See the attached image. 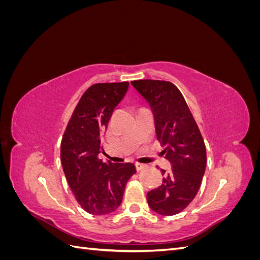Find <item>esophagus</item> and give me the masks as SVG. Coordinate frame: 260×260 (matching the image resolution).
I'll return each instance as SVG.
<instances>
[{
    "label": "esophagus",
    "instance_id": "obj_1",
    "mask_svg": "<svg viewBox=\"0 0 260 260\" xmlns=\"http://www.w3.org/2000/svg\"><path fill=\"white\" fill-rule=\"evenodd\" d=\"M145 167H146V165H144V164L136 162V168H137V170H138V171H140V170H143Z\"/></svg>",
    "mask_w": 260,
    "mask_h": 260
}]
</instances>
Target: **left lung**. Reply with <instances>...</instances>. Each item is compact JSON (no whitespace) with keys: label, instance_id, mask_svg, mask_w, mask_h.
Segmentation results:
<instances>
[{"label":"left lung","instance_id":"1","mask_svg":"<svg viewBox=\"0 0 260 260\" xmlns=\"http://www.w3.org/2000/svg\"><path fill=\"white\" fill-rule=\"evenodd\" d=\"M151 106L157 140L166 146L164 154L170 172L161 170L162 184L147 193L148 206L164 216L177 215L199 192L206 168V147L182 93L169 81H131Z\"/></svg>","mask_w":260,"mask_h":260}]
</instances>
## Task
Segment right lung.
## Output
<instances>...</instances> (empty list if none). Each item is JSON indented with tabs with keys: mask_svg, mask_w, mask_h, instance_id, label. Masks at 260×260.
Wrapping results in <instances>:
<instances>
[{
	"mask_svg": "<svg viewBox=\"0 0 260 260\" xmlns=\"http://www.w3.org/2000/svg\"><path fill=\"white\" fill-rule=\"evenodd\" d=\"M129 82L92 84L73 112L60 143V160L78 204L91 215H106L122 201L128 180L136 174L131 162L103 161L101 135Z\"/></svg>",
	"mask_w": 260,
	"mask_h": 260,
	"instance_id": "1",
	"label": "right lung"
}]
</instances>
